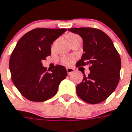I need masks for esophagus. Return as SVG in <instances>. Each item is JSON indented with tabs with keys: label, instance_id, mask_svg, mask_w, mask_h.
Here are the masks:
<instances>
[{
	"label": "esophagus",
	"instance_id": "1",
	"mask_svg": "<svg viewBox=\"0 0 132 132\" xmlns=\"http://www.w3.org/2000/svg\"><path fill=\"white\" fill-rule=\"evenodd\" d=\"M66 70H67V72H68V75H71L72 73L74 72V71H75V70L73 69V68H69V67H67L66 68Z\"/></svg>",
	"mask_w": 132,
	"mask_h": 132
}]
</instances>
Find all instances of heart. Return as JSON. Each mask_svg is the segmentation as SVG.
Returning <instances> with one entry per match:
<instances>
[{"label": "heart", "instance_id": "obj_1", "mask_svg": "<svg viewBox=\"0 0 132 132\" xmlns=\"http://www.w3.org/2000/svg\"><path fill=\"white\" fill-rule=\"evenodd\" d=\"M75 36H76V35H71L70 37V39L72 37H75ZM62 60L63 62H64V63H66V64H70V63H71L72 62V59L70 58V57H65V58H64Z\"/></svg>", "mask_w": 132, "mask_h": 132}]
</instances>
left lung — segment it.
<instances>
[{"label":"left lung","mask_w":132,"mask_h":132,"mask_svg":"<svg viewBox=\"0 0 132 132\" xmlns=\"http://www.w3.org/2000/svg\"><path fill=\"white\" fill-rule=\"evenodd\" d=\"M83 41L84 54L76 66L89 65L90 74L84 75L76 87V93L84 101L97 104L113 93L119 80L121 58L110 37L103 31L90 27L68 29Z\"/></svg>","instance_id":"8db88e82"}]
</instances>
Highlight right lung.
Returning <instances> with one entry per match:
<instances>
[{"label": "right lung", "mask_w": 132, "mask_h": 132, "mask_svg": "<svg viewBox=\"0 0 132 132\" xmlns=\"http://www.w3.org/2000/svg\"><path fill=\"white\" fill-rule=\"evenodd\" d=\"M66 29L37 28L27 32L17 42L9 60L13 84L23 97L43 102L57 93L61 81L67 76L66 68L57 65L46 72L42 61L51 55V45Z\"/></svg>", "instance_id": "add662e5"}]
</instances>
